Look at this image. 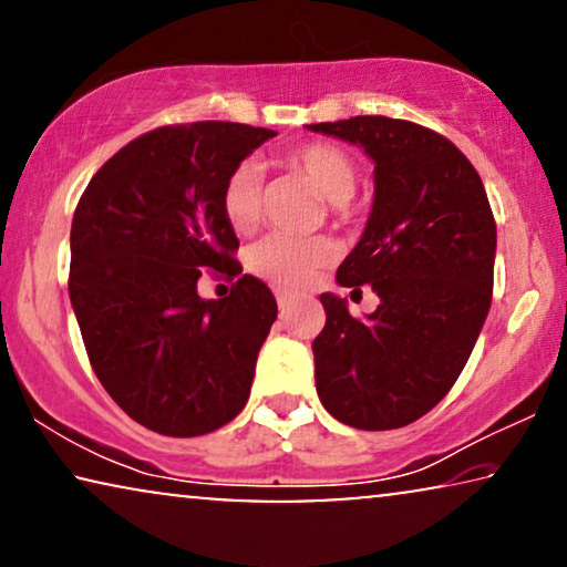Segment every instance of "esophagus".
<instances>
[{
    "label": "esophagus",
    "instance_id": "1",
    "mask_svg": "<svg viewBox=\"0 0 567 567\" xmlns=\"http://www.w3.org/2000/svg\"><path fill=\"white\" fill-rule=\"evenodd\" d=\"M291 297H293V291H289V289H281V286H278V289H276V301H278V307H286V305H289Z\"/></svg>",
    "mask_w": 567,
    "mask_h": 567
}]
</instances>
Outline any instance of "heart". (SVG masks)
Here are the masks:
<instances>
[{
	"instance_id": "obj_1",
	"label": "heart",
	"mask_w": 567,
	"mask_h": 567,
	"mask_svg": "<svg viewBox=\"0 0 567 567\" xmlns=\"http://www.w3.org/2000/svg\"><path fill=\"white\" fill-rule=\"evenodd\" d=\"M284 162L297 169L315 185L324 200L332 206H343L351 200L359 183L353 159L332 144L312 142L293 146L284 154ZM260 173L252 165H239L229 173L221 190L224 219L237 235H247L260 221ZM336 258V247L328 239H297L284 235H270L260 239L247 255V266L255 276L274 281L278 286H305L330 266Z\"/></svg>"
}]
</instances>
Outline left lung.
I'll list each match as a JSON object with an SVG mask.
<instances>
[{"label": "left lung", "mask_w": 567, "mask_h": 567, "mask_svg": "<svg viewBox=\"0 0 567 567\" xmlns=\"http://www.w3.org/2000/svg\"><path fill=\"white\" fill-rule=\"evenodd\" d=\"M374 159L367 229L338 284L371 286L367 320L322 293L315 382L324 410L361 431H390L436 408L462 374L491 309L495 219L472 162L436 131L386 115L312 123Z\"/></svg>", "instance_id": "obj_1"}]
</instances>
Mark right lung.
I'll return each instance as SVG.
<instances>
[{"label": "right lung", "mask_w": 567, "mask_h": 567, "mask_svg": "<svg viewBox=\"0 0 567 567\" xmlns=\"http://www.w3.org/2000/svg\"><path fill=\"white\" fill-rule=\"evenodd\" d=\"M276 131L198 121L162 126L97 169L72 219L69 299L100 384L162 436H204L250 398L278 307L243 274L221 212L229 173ZM204 269L237 277L200 300Z\"/></svg>", "instance_id": "1"}]
</instances>
